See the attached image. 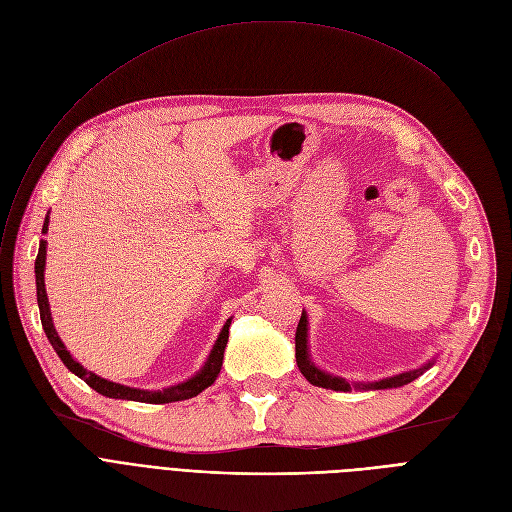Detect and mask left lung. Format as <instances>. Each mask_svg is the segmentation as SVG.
Masks as SVG:
<instances>
[{
    "instance_id": "left-lung-1",
    "label": "left lung",
    "mask_w": 512,
    "mask_h": 512,
    "mask_svg": "<svg viewBox=\"0 0 512 512\" xmlns=\"http://www.w3.org/2000/svg\"><path fill=\"white\" fill-rule=\"evenodd\" d=\"M296 362H298L300 373L316 387L333 389V392H352V389H364V392H371V389H392V387H402L410 381H415L427 369L433 367L435 358L427 360L419 369L404 371V373H398L392 377H383L379 381H346L344 377H337V375H331V373L319 369L312 362L310 348H308V314H306V310H302V319L296 329Z\"/></svg>"
}]
</instances>
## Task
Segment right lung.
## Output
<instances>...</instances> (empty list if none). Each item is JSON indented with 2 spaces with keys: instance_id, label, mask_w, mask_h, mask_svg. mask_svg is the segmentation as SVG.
Masks as SVG:
<instances>
[{
  "instance_id": "1",
  "label": "right lung",
  "mask_w": 512,
  "mask_h": 512,
  "mask_svg": "<svg viewBox=\"0 0 512 512\" xmlns=\"http://www.w3.org/2000/svg\"><path fill=\"white\" fill-rule=\"evenodd\" d=\"M47 227H50V212H47L45 221H43V229L41 233H47ZM47 241L41 239L39 241V254L35 260V281H37V304H39V314H41V325L43 331L50 339L52 348L56 350V354L60 356V360L66 364V369L70 373H75L79 379H83L89 387H93L97 394H102L106 398H114V400H133V402H148V404H166V402H179V400H189L193 396H198L200 392H204L206 387H210L216 379V375L221 373L223 367V356H225V348L229 342V327H231V319H227V323L223 325L221 333H218L216 342L204 362V367L191 375L189 379L168 385L164 389H141V387H129L123 383H114L110 379H104L100 375H95L93 371H87L81 362H77L72 358V354L66 350L64 342L60 339L54 321H52V310H50V300H47L45 294V256H47Z\"/></svg>"
}]
</instances>
